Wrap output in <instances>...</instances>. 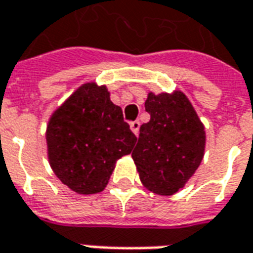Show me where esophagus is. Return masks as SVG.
<instances>
[{
    "label": "esophagus",
    "instance_id": "esophagus-1",
    "mask_svg": "<svg viewBox=\"0 0 253 253\" xmlns=\"http://www.w3.org/2000/svg\"><path fill=\"white\" fill-rule=\"evenodd\" d=\"M139 126H141V123L138 121L135 122H131L130 123V128H131V131L135 134V135H138V132H139Z\"/></svg>",
    "mask_w": 253,
    "mask_h": 253
}]
</instances>
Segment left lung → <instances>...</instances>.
I'll use <instances>...</instances> for the list:
<instances>
[{
    "label": "left lung",
    "instance_id": "obj_1",
    "mask_svg": "<svg viewBox=\"0 0 253 253\" xmlns=\"http://www.w3.org/2000/svg\"><path fill=\"white\" fill-rule=\"evenodd\" d=\"M150 121L139 128L131 157L139 179L157 195H173L201 165L206 132L194 107L180 90L148 94Z\"/></svg>",
    "mask_w": 253,
    "mask_h": 253
}]
</instances>
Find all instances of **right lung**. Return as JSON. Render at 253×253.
Segmentation results:
<instances>
[{"instance_id": "1", "label": "right lung", "mask_w": 253, "mask_h": 253, "mask_svg": "<svg viewBox=\"0 0 253 253\" xmlns=\"http://www.w3.org/2000/svg\"><path fill=\"white\" fill-rule=\"evenodd\" d=\"M48 161L77 194H97L108 184L118 160L131 153L137 137L104 85H81L48 121Z\"/></svg>"}]
</instances>
